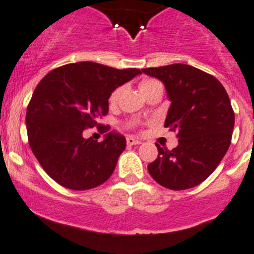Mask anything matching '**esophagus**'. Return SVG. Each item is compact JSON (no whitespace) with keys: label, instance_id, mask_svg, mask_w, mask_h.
Returning <instances> with one entry per match:
<instances>
[{"label":"esophagus","instance_id":"esophagus-1","mask_svg":"<svg viewBox=\"0 0 254 254\" xmlns=\"http://www.w3.org/2000/svg\"><path fill=\"white\" fill-rule=\"evenodd\" d=\"M127 145H138V144H141V140L134 138V136H127Z\"/></svg>","mask_w":254,"mask_h":254}]
</instances>
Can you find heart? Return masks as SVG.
Wrapping results in <instances>:
<instances>
[{"label":"heart","instance_id":"heart-1","mask_svg":"<svg viewBox=\"0 0 254 254\" xmlns=\"http://www.w3.org/2000/svg\"><path fill=\"white\" fill-rule=\"evenodd\" d=\"M139 89H140L141 94H143L144 96H146V95L150 94V92L154 91V90H162L163 91V85L162 82L158 81L156 79L144 77V79L139 82ZM122 91H123V87L118 86L110 92V95H109V104H110V105H116V104H118L120 95H122Z\"/></svg>","mask_w":254,"mask_h":254}]
</instances>
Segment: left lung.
Returning a JSON list of instances; mask_svg holds the SVG:
<instances>
[{"instance_id":"1","label":"left lung","mask_w":254,"mask_h":254,"mask_svg":"<svg viewBox=\"0 0 254 254\" xmlns=\"http://www.w3.org/2000/svg\"><path fill=\"white\" fill-rule=\"evenodd\" d=\"M141 71L164 82L172 101L164 127L178 138L172 150L155 144L159 154L149 173L168 189L193 188L214 172L231 145L234 111L228 94L213 75L186 64Z\"/></svg>"}]
</instances>
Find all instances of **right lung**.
Here are the masks:
<instances>
[{
	"label": "right lung",
	"mask_w": 254,
	"mask_h": 254,
	"mask_svg": "<svg viewBox=\"0 0 254 254\" xmlns=\"http://www.w3.org/2000/svg\"><path fill=\"white\" fill-rule=\"evenodd\" d=\"M138 73L139 68L84 61L54 68L39 82L26 111L28 144L56 183L87 190L110 178L127 146L125 136L110 131L98 143L82 132L101 127L96 120L108 115L110 92Z\"/></svg>",
	"instance_id": "right-lung-1"
}]
</instances>
